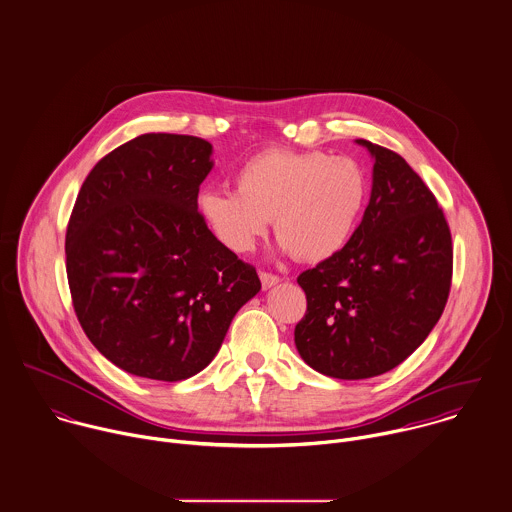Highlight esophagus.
I'll use <instances>...</instances> for the list:
<instances>
[{"instance_id": "1", "label": "esophagus", "mask_w": 512, "mask_h": 512, "mask_svg": "<svg viewBox=\"0 0 512 512\" xmlns=\"http://www.w3.org/2000/svg\"><path fill=\"white\" fill-rule=\"evenodd\" d=\"M259 279H261L263 289H271L273 285H277V283L281 281V279H279V275L269 273V271H259Z\"/></svg>"}]
</instances>
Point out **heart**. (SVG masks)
I'll return each instance as SVG.
<instances>
[{
    "mask_svg": "<svg viewBox=\"0 0 512 512\" xmlns=\"http://www.w3.org/2000/svg\"><path fill=\"white\" fill-rule=\"evenodd\" d=\"M235 189H205L197 209L231 251L247 253L275 223L279 243L299 261L337 255L355 233L369 197L365 169L323 151L267 149L235 173Z\"/></svg>",
    "mask_w": 512,
    "mask_h": 512,
    "instance_id": "heart-1",
    "label": "heart"
}]
</instances>
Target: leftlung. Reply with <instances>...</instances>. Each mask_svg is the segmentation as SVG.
<instances>
[{"label":"left lung","mask_w":512,"mask_h":512,"mask_svg":"<svg viewBox=\"0 0 512 512\" xmlns=\"http://www.w3.org/2000/svg\"><path fill=\"white\" fill-rule=\"evenodd\" d=\"M357 143L375 159L363 219L337 255L297 277L307 295L297 351L345 381L401 365L441 319L453 279L451 229L433 191L399 153Z\"/></svg>","instance_id":"8db88e82"}]
</instances>
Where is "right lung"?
<instances>
[{"instance_id":"add662e5","label":"right lung","mask_w":512,"mask_h":512,"mask_svg":"<svg viewBox=\"0 0 512 512\" xmlns=\"http://www.w3.org/2000/svg\"><path fill=\"white\" fill-rule=\"evenodd\" d=\"M211 151L193 135H139L99 159L75 199L65 233L73 309L93 347L131 375H197L261 289L197 211Z\"/></svg>"}]
</instances>
